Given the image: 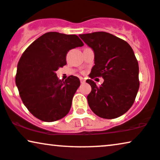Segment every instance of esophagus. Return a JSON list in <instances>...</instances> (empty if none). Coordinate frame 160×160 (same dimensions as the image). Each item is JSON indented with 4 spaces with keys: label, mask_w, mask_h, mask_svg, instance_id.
<instances>
[{
    "label": "esophagus",
    "mask_w": 160,
    "mask_h": 160,
    "mask_svg": "<svg viewBox=\"0 0 160 160\" xmlns=\"http://www.w3.org/2000/svg\"><path fill=\"white\" fill-rule=\"evenodd\" d=\"M80 82H81V83H84V82H86V80H85V79L82 78H80Z\"/></svg>",
    "instance_id": "34e87169"
}]
</instances>
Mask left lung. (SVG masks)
<instances>
[{
	"label": "left lung",
	"mask_w": 160,
	"mask_h": 160,
	"mask_svg": "<svg viewBox=\"0 0 160 160\" xmlns=\"http://www.w3.org/2000/svg\"><path fill=\"white\" fill-rule=\"evenodd\" d=\"M80 37L94 53V66L89 77H102L98 86L91 79L92 92L87 96L90 108L98 117L114 119L132 106L138 92L139 65L126 41L105 32L82 34Z\"/></svg>",
	"instance_id": "obj_1"
}]
</instances>
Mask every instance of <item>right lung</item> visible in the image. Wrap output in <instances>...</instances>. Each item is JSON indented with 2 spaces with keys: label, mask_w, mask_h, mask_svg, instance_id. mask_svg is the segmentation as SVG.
Masks as SVG:
<instances>
[{
  "label": "right lung",
  "mask_w": 160,
  "mask_h": 160,
  "mask_svg": "<svg viewBox=\"0 0 160 160\" xmlns=\"http://www.w3.org/2000/svg\"><path fill=\"white\" fill-rule=\"evenodd\" d=\"M82 46L78 36L51 32L35 40L22 54L15 83L23 104L39 120L54 122L69 112L80 79L72 75L60 80L56 71L66 65L69 50Z\"/></svg>",
  "instance_id": "1"
}]
</instances>
